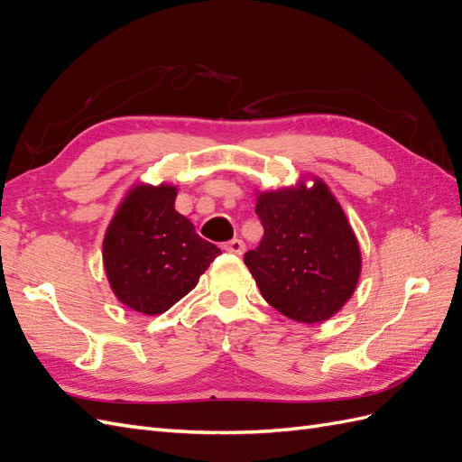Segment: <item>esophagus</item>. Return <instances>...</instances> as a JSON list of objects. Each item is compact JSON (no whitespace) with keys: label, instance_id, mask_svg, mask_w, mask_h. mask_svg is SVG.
<instances>
[{"label":"esophagus","instance_id":"esophagus-1","mask_svg":"<svg viewBox=\"0 0 462 462\" xmlns=\"http://www.w3.org/2000/svg\"><path fill=\"white\" fill-rule=\"evenodd\" d=\"M223 248H226L229 254H236V256H241V254L245 253V243H243L241 239H233V241H229V243L223 245Z\"/></svg>","mask_w":462,"mask_h":462}]
</instances>
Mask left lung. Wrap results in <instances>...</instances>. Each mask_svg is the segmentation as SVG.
Returning a JSON list of instances; mask_svg holds the SVG:
<instances>
[{
  "label": "left lung",
  "instance_id": "left-lung-1",
  "mask_svg": "<svg viewBox=\"0 0 462 462\" xmlns=\"http://www.w3.org/2000/svg\"><path fill=\"white\" fill-rule=\"evenodd\" d=\"M256 214L263 236L245 254L265 302L283 316L319 324L351 299L360 248L326 183L262 192Z\"/></svg>",
  "mask_w": 462,
  "mask_h": 462
}]
</instances>
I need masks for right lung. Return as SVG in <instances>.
<instances>
[{
  "instance_id": "obj_1",
  "label": "right lung",
  "mask_w": 462,
  "mask_h": 462,
  "mask_svg": "<svg viewBox=\"0 0 462 462\" xmlns=\"http://www.w3.org/2000/svg\"><path fill=\"white\" fill-rule=\"evenodd\" d=\"M177 189L134 187L111 219L104 268L116 297L146 316L170 310L221 250L175 209Z\"/></svg>"
}]
</instances>
